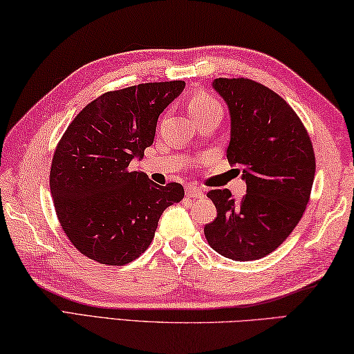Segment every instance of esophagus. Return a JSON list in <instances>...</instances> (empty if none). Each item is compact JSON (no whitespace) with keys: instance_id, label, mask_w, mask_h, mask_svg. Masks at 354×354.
<instances>
[{"instance_id":"obj_1","label":"esophagus","mask_w":354,"mask_h":354,"mask_svg":"<svg viewBox=\"0 0 354 354\" xmlns=\"http://www.w3.org/2000/svg\"><path fill=\"white\" fill-rule=\"evenodd\" d=\"M185 194H187L189 198H195V199L204 198V192L201 189L194 187V185H187V187H185Z\"/></svg>"}]
</instances>
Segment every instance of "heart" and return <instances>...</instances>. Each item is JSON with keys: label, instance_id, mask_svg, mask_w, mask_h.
<instances>
[{"label": "heart", "instance_id": "b5f03b06", "mask_svg": "<svg viewBox=\"0 0 354 354\" xmlns=\"http://www.w3.org/2000/svg\"><path fill=\"white\" fill-rule=\"evenodd\" d=\"M187 111L195 122L210 114H221L223 108L215 97L207 93H195L187 100Z\"/></svg>", "mask_w": 354, "mask_h": 354}]
</instances>
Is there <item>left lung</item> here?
I'll list each match as a JSON object with an SVG mask.
<instances>
[{"label":"left lung","instance_id":"left-lung-1","mask_svg":"<svg viewBox=\"0 0 354 354\" xmlns=\"http://www.w3.org/2000/svg\"><path fill=\"white\" fill-rule=\"evenodd\" d=\"M227 104V160L239 165L246 195L210 190L216 218L205 224L210 248L230 260H259L283 243L310 201L316 158L299 115L272 89L249 79H215Z\"/></svg>","mask_w":354,"mask_h":354}]
</instances>
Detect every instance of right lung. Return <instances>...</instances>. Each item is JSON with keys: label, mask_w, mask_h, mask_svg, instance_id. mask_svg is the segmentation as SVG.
Segmentation results:
<instances>
[{"label": "right lung", "mask_w": 354, "mask_h": 354, "mask_svg": "<svg viewBox=\"0 0 354 354\" xmlns=\"http://www.w3.org/2000/svg\"><path fill=\"white\" fill-rule=\"evenodd\" d=\"M183 80L140 83L99 95L75 115L57 145L49 185L69 241L88 259L122 266L145 252L181 184L158 185L133 171L153 144L159 114L183 93Z\"/></svg>", "instance_id": "add662e5"}]
</instances>
